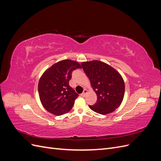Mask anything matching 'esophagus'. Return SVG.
<instances>
[{"instance_id":"34e87169","label":"esophagus","mask_w":161,"mask_h":161,"mask_svg":"<svg viewBox=\"0 0 161 161\" xmlns=\"http://www.w3.org/2000/svg\"><path fill=\"white\" fill-rule=\"evenodd\" d=\"M86 93H87V90L86 89H84V91H83V92H82V93L81 94V95L85 97Z\"/></svg>"}]
</instances>
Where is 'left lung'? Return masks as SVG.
Returning a JSON list of instances; mask_svg holds the SVG:
<instances>
[{"label": "left lung", "instance_id": "obj_1", "mask_svg": "<svg viewBox=\"0 0 161 161\" xmlns=\"http://www.w3.org/2000/svg\"><path fill=\"white\" fill-rule=\"evenodd\" d=\"M81 66L97 96L96 103L89 108L102 115L110 114L119 108L125 92L124 81L119 73L99 60L84 62Z\"/></svg>", "mask_w": 161, "mask_h": 161}]
</instances>
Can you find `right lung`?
<instances>
[{
	"label": "right lung",
	"mask_w": 161,
	"mask_h": 161,
	"mask_svg": "<svg viewBox=\"0 0 161 161\" xmlns=\"http://www.w3.org/2000/svg\"><path fill=\"white\" fill-rule=\"evenodd\" d=\"M81 69L76 61L64 60L52 65L41 76L38 92L42 105L55 115H61L70 111L78 95L69 86L72 73Z\"/></svg>",
	"instance_id": "obj_1"
}]
</instances>
